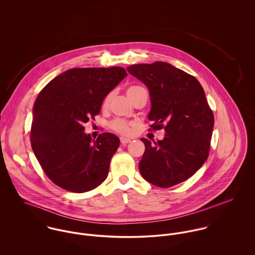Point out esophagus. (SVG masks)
<instances>
[{
  "label": "esophagus",
  "mask_w": 255,
  "mask_h": 255,
  "mask_svg": "<svg viewBox=\"0 0 255 255\" xmlns=\"http://www.w3.org/2000/svg\"><path fill=\"white\" fill-rule=\"evenodd\" d=\"M131 141V139L130 138H128V137H125V136H122L121 137V143L122 144H127V143H129Z\"/></svg>",
  "instance_id": "esophagus-1"
}]
</instances>
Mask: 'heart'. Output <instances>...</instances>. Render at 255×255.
Listing matches in <instances>:
<instances>
[{
  "mask_svg": "<svg viewBox=\"0 0 255 255\" xmlns=\"http://www.w3.org/2000/svg\"><path fill=\"white\" fill-rule=\"evenodd\" d=\"M142 87L140 86H130L127 89V94H128V97L130 99L131 96L139 89H141ZM110 98H111V95H108L105 97L104 101H103V108H106L108 105H109ZM111 128L116 130L117 132H120V133H123V134H128L129 133L130 131V125L129 123H128L127 121L125 120H122V119H117L115 121H113L111 123Z\"/></svg>",
  "mask_w": 255,
  "mask_h": 255,
  "instance_id": "1",
  "label": "heart"
}]
</instances>
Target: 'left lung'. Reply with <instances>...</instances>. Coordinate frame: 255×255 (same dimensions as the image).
<instances>
[{"label":"left lung","mask_w":255,"mask_h":255,"mask_svg":"<svg viewBox=\"0 0 255 255\" xmlns=\"http://www.w3.org/2000/svg\"><path fill=\"white\" fill-rule=\"evenodd\" d=\"M128 72L142 81L151 109L153 129H165L162 140L141 138L145 152L139 171L147 182L171 187L193 176L205 163L210 148L214 116L198 80L165 62L137 64Z\"/></svg>","instance_id":"8db88e82"}]
</instances>
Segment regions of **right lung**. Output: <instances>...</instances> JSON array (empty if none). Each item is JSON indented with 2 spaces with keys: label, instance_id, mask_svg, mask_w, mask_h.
I'll return each mask as SVG.
<instances>
[{
  "label": "right lung",
  "instance_id": "add662e5",
  "mask_svg": "<svg viewBox=\"0 0 255 255\" xmlns=\"http://www.w3.org/2000/svg\"><path fill=\"white\" fill-rule=\"evenodd\" d=\"M127 75L120 67L72 69L53 78L37 96L32 150L45 174L60 187L82 193L108 177L120 139L104 132L94 140L83 125L100 113L105 97Z\"/></svg>",
  "mask_w": 255,
  "mask_h": 255
}]
</instances>
